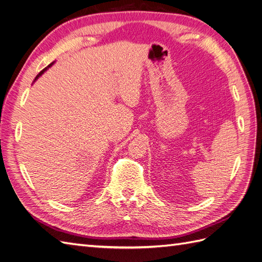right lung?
Returning a JSON list of instances; mask_svg holds the SVG:
<instances>
[{"label":"right lung","instance_id":"obj_1","mask_svg":"<svg viewBox=\"0 0 262 262\" xmlns=\"http://www.w3.org/2000/svg\"><path fill=\"white\" fill-rule=\"evenodd\" d=\"M51 66H52V63H51V64H49V66H48V67H47V68H45V69H43V70H42V71H41V72H40V73H39V74H38V75H37V76H36V78H38V77H39V76H40V75H41V74H42V73H43V72H45V71H46V70H47V69H48V68H50V67H51Z\"/></svg>","mask_w":262,"mask_h":262}]
</instances>
